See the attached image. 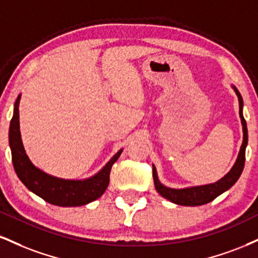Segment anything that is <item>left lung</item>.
<instances>
[{"label": "left lung", "mask_w": 258, "mask_h": 258, "mask_svg": "<svg viewBox=\"0 0 258 258\" xmlns=\"http://www.w3.org/2000/svg\"><path fill=\"white\" fill-rule=\"evenodd\" d=\"M231 88L234 90L235 95H237L239 101V116H240L241 126H243V143H241L240 150H239L238 157L232 167L231 170L218 181L212 182V184L206 185H198V186H190V187L184 188H173L168 186L163 185L159 180L157 176L156 167L153 164V176H154V184L156 191L159 192L161 196L172 202V203L179 204V206L185 207H197L203 206V204L209 203L215 200L216 197L223 194L225 191L229 190L233 186L237 180L240 176L241 172L244 169L245 163V149L247 147V127L246 121L243 115V98H241L240 92L234 85H231Z\"/></svg>", "instance_id": "obj_1"}]
</instances>
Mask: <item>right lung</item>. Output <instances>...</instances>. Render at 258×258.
Returning a JSON list of instances; mask_svg holds the SVG:
<instances>
[{"label": "right lung", "mask_w": 258, "mask_h": 258, "mask_svg": "<svg viewBox=\"0 0 258 258\" xmlns=\"http://www.w3.org/2000/svg\"><path fill=\"white\" fill-rule=\"evenodd\" d=\"M21 94L14 103L13 117L9 125V147L18 178L31 192L48 203L57 207H80L102 196L109 184L111 166L123 149H120L95 175L86 179H63L50 175L31 162L26 155L20 135L19 103Z\"/></svg>", "instance_id": "right-lung-1"}]
</instances>
